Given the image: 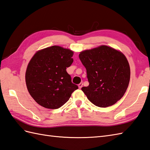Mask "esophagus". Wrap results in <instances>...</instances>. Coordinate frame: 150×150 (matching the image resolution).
Returning <instances> with one entry per match:
<instances>
[{
    "label": "esophagus",
    "mask_w": 150,
    "mask_h": 150,
    "mask_svg": "<svg viewBox=\"0 0 150 150\" xmlns=\"http://www.w3.org/2000/svg\"><path fill=\"white\" fill-rule=\"evenodd\" d=\"M82 86H83V83H80L78 85V87L79 88H81Z\"/></svg>",
    "instance_id": "34e87169"
}]
</instances>
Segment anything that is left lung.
<instances>
[{"instance_id":"1","label":"left lung","mask_w":150,"mask_h":150,"mask_svg":"<svg viewBox=\"0 0 150 150\" xmlns=\"http://www.w3.org/2000/svg\"><path fill=\"white\" fill-rule=\"evenodd\" d=\"M79 57L86 70L89 85L81 90L88 100L99 107H108L120 100L130 79L126 56L112 47L101 45L81 52Z\"/></svg>"}]
</instances>
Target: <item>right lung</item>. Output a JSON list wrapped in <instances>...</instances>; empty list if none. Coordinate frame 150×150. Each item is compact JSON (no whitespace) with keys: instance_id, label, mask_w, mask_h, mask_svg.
Here are the masks:
<instances>
[{"instance_id":"1","label":"right lung","mask_w":150,"mask_h":150,"mask_svg":"<svg viewBox=\"0 0 150 150\" xmlns=\"http://www.w3.org/2000/svg\"><path fill=\"white\" fill-rule=\"evenodd\" d=\"M74 52L57 45L38 51L25 72L28 92L38 105L46 108H60L78 88L66 69L73 62Z\"/></svg>"}]
</instances>
